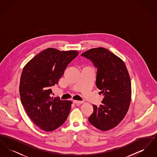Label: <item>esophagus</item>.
<instances>
[{"instance_id":"34e87169","label":"esophagus","mask_w":157,"mask_h":157,"mask_svg":"<svg viewBox=\"0 0 157 157\" xmlns=\"http://www.w3.org/2000/svg\"><path fill=\"white\" fill-rule=\"evenodd\" d=\"M73 102L76 105L82 104L83 103V101H76V100H74Z\"/></svg>"}]
</instances>
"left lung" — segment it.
Instances as JSON below:
<instances>
[{"mask_svg": "<svg viewBox=\"0 0 157 157\" xmlns=\"http://www.w3.org/2000/svg\"><path fill=\"white\" fill-rule=\"evenodd\" d=\"M97 68L96 85L104 98L99 107L93 105L90 123L106 131L117 126L125 117L131 99V83L127 67L118 56L102 47L83 53Z\"/></svg>", "mask_w": 157, "mask_h": 157, "instance_id": "1", "label": "left lung"}]
</instances>
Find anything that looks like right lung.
<instances>
[{"label":"right lung","mask_w":157,"mask_h":157,"mask_svg":"<svg viewBox=\"0 0 157 157\" xmlns=\"http://www.w3.org/2000/svg\"><path fill=\"white\" fill-rule=\"evenodd\" d=\"M78 55L76 51L47 48L23 69L19 84L22 104L30 120L46 132L56 129L67 119L72 102L51 97V88Z\"/></svg>","instance_id":"add662e5"}]
</instances>
